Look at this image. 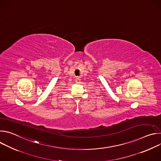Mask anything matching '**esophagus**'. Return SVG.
Wrapping results in <instances>:
<instances>
[{
    "mask_svg": "<svg viewBox=\"0 0 161 161\" xmlns=\"http://www.w3.org/2000/svg\"><path fill=\"white\" fill-rule=\"evenodd\" d=\"M76 83H80V78H78V77L76 78Z\"/></svg>",
    "mask_w": 161,
    "mask_h": 161,
    "instance_id": "34e87169",
    "label": "esophagus"
}]
</instances>
